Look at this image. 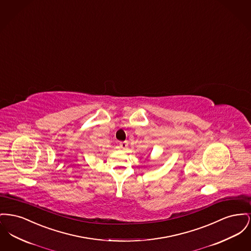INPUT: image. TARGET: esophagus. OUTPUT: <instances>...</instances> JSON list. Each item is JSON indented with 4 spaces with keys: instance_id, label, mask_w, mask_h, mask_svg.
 Masks as SVG:
<instances>
[{
    "instance_id": "1",
    "label": "esophagus",
    "mask_w": 251,
    "mask_h": 251,
    "mask_svg": "<svg viewBox=\"0 0 251 251\" xmlns=\"http://www.w3.org/2000/svg\"><path fill=\"white\" fill-rule=\"evenodd\" d=\"M119 145L120 148H122V149H125V148L127 146V143H126V142H121Z\"/></svg>"
}]
</instances>
